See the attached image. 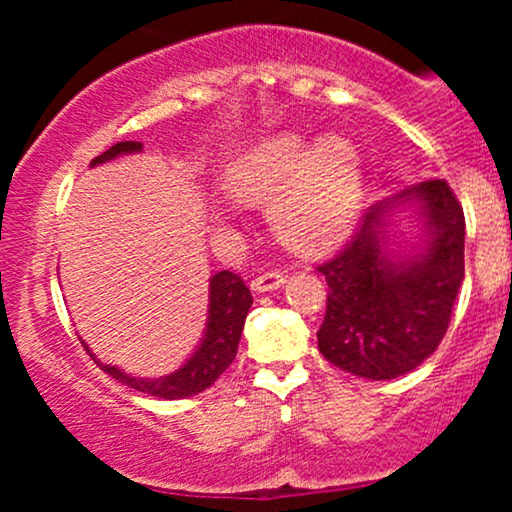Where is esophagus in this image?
Here are the masks:
<instances>
[{
	"instance_id": "esophagus-1",
	"label": "esophagus",
	"mask_w": 512,
	"mask_h": 512,
	"mask_svg": "<svg viewBox=\"0 0 512 512\" xmlns=\"http://www.w3.org/2000/svg\"><path fill=\"white\" fill-rule=\"evenodd\" d=\"M286 281V274L284 272H276V269H272V272H262L257 274L255 279H252V291L257 293H264V291H274L279 289V286H284Z\"/></svg>"
}]
</instances>
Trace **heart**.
<instances>
[{"mask_svg": "<svg viewBox=\"0 0 512 512\" xmlns=\"http://www.w3.org/2000/svg\"><path fill=\"white\" fill-rule=\"evenodd\" d=\"M236 202L272 205L276 236L293 250H330L354 231L363 207V158L346 137L276 134L226 168Z\"/></svg>", "mask_w": 512, "mask_h": 512, "instance_id": "b5f03b06", "label": "heart"}]
</instances>
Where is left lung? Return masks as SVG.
I'll return each mask as SVG.
<instances>
[{"instance_id": "8db88e82", "label": "left lung", "mask_w": 512, "mask_h": 512, "mask_svg": "<svg viewBox=\"0 0 512 512\" xmlns=\"http://www.w3.org/2000/svg\"><path fill=\"white\" fill-rule=\"evenodd\" d=\"M416 201L427 226L425 248L399 261L386 243L389 216ZM327 310L317 346L337 368L392 380L426 361L448 332L464 279V211L445 180H424L373 204L346 248L317 267Z\"/></svg>"}]
</instances>
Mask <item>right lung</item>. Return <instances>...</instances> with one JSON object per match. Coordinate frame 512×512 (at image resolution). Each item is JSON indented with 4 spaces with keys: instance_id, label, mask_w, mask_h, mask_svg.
<instances>
[{
    "instance_id": "1",
    "label": "right lung",
    "mask_w": 512,
    "mask_h": 512,
    "mask_svg": "<svg viewBox=\"0 0 512 512\" xmlns=\"http://www.w3.org/2000/svg\"><path fill=\"white\" fill-rule=\"evenodd\" d=\"M137 151H142V142H120L110 146L105 154L93 158L91 166L113 161L115 156L122 154H137ZM250 305L252 293L238 274L228 272V269L216 272L209 279V320L202 344L197 346V351L190 356V361H185V366L156 380L134 378V375L122 373L120 368L105 366V363H101L91 354V349H88L84 342L81 344H84L86 354H91L93 361H96L105 373L113 375L117 383L158 399H185L214 385L223 370L231 366L233 358L238 354V342L240 334H243V325L245 317H248Z\"/></svg>"
}]
</instances>
